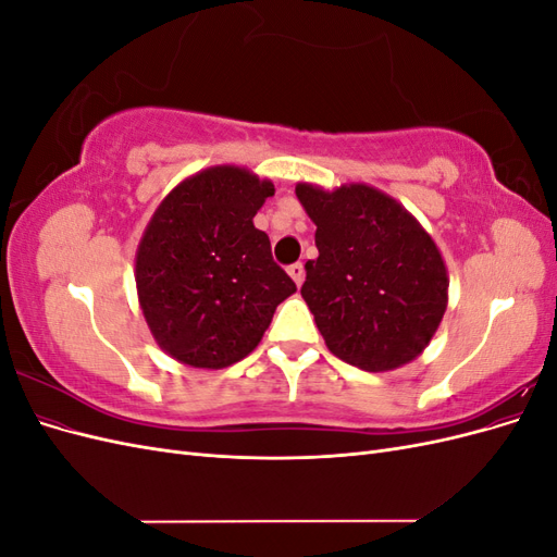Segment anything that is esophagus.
<instances>
[{
    "instance_id": "obj_1",
    "label": "esophagus",
    "mask_w": 557,
    "mask_h": 557,
    "mask_svg": "<svg viewBox=\"0 0 557 557\" xmlns=\"http://www.w3.org/2000/svg\"><path fill=\"white\" fill-rule=\"evenodd\" d=\"M288 274H290V278L297 283V288H299V285L305 283V264H301V262L290 264V267H288Z\"/></svg>"
}]
</instances>
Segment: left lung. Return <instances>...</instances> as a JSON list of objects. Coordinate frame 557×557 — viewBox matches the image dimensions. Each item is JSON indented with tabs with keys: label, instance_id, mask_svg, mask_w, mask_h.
I'll return each mask as SVG.
<instances>
[{
	"label": "left lung",
	"instance_id": "8db88e82",
	"mask_svg": "<svg viewBox=\"0 0 557 557\" xmlns=\"http://www.w3.org/2000/svg\"><path fill=\"white\" fill-rule=\"evenodd\" d=\"M295 195L315 225L318 248L305 264L301 297L332 356L374 374L416 360L448 307L440 246L374 185L297 183Z\"/></svg>",
	"mask_w": 557,
	"mask_h": 557
}]
</instances>
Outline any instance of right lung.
Masks as SVG:
<instances>
[{
    "label": "right lung",
    "instance_id": "1",
    "mask_svg": "<svg viewBox=\"0 0 557 557\" xmlns=\"http://www.w3.org/2000/svg\"><path fill=\"white\" fill-rule=\"evenodd\" d=\"M274 183L246 166H207L166 195L134 258L139 307L158 346L195 369H223L262 342L297 285L252 225Z\"/></svg>",
    "mask_w": 557,
    "mask_h": 557
}]
</instances>
